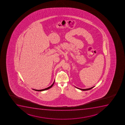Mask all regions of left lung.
<instances>
[{
    "mask_svg": "<svg viewBox=\"0 0 125 125\" xmlns=\"http://www.w3.org/2000/svg\"><path fill=\"white\" fill-rule=\"evenodd\" d=\"M94 87H92L91 88H88V89H80V88H79L78 87H76V88H77L78 89H79V90H83V91H86V90H90L92 89V88H93Z\"/></svg>",
    "mask_w": 125,
    "mask_h": 125,
    "instance_id": "1",
    "label": "left lung"
}]
</instances>
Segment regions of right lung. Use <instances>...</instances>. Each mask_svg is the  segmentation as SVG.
<instances>
[{
    "label": "right lung",
    "mask_w": 125,
    "mask_h": 125,
    "mask_svg": "<svg viewBox=\"0 0 125 125\" xmlns=\"http://www.w3.org/2000/svg\"><path fill=\"white\" fill-rule=\"evenodd\" d=\"M55 81H54V82H53V84H52L51 86H50V87H47V88H45V89H43V90H35V89H33V90H35V91H40V92H41V91H45V90H49V89H50V88L52 87L53 86V84L54 83Z\"/></svg>",
    "instance_id": "obj_1"
}]
</instances>
